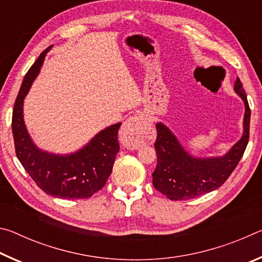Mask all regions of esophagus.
<instances>
[{
    "label": "esophagus",
    "instance_id": "esophagus-1",
    "mask_svg": "<svg viewBox=\"0 0 262 262\" xmlns=\"http://www.w3.org/2000/svg\"><path fill=\"white\" fill-rule=\"evenodd\" d=\"M147 118L144 115H134L123 123L120 129V142L127 149H139L145 141Z\"/></svg>",
    "mask_w": 262,
    "mask_h": 262
}]
</instances>
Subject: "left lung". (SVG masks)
<instances>
[{"instance_id":"1","label":"left lung","mask_w":262,"mask_h":262,"mask_svg":"<svg viewBox=\"0 0 262 262\" xmlns=\"http://www.w3.org/2000/svg\"><path fill=\"white\" fill-rule=\"evenodd\" d=\"M234 91L245 105L243 135L223 156L195 157L186 150L171 129L156 123L155 149L157 166L152 173L154 187L170 200H189L212 192L225 183L243 157L250 137L251 110L241 79L237 77Z\"/></svg>"}]
</instances>
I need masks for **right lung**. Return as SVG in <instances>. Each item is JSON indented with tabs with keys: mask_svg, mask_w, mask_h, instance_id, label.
Here are the masks:
<instances>
[{
	"mask_svg": "<svg viewBox=\"0 0 262 262\" xmlns=\"http://www.w3.org/2000/svg\"><path fill=\"white\" fill-rule=\"evenodd\" d=\"M52 47L43 51L26 73L16 98L11 123L16 155L25 171L46 194L69 200L86 199L103 188L112 173L120 148L118 130L121 122L100 130L75 152L53 154L35 145L24 122V99Z\"/></svg>",
	"mask_w": 262,
	"mask_h": 262,
	"instance_id": "add662e5",
	"label": "right lung"
}]
</instances>
